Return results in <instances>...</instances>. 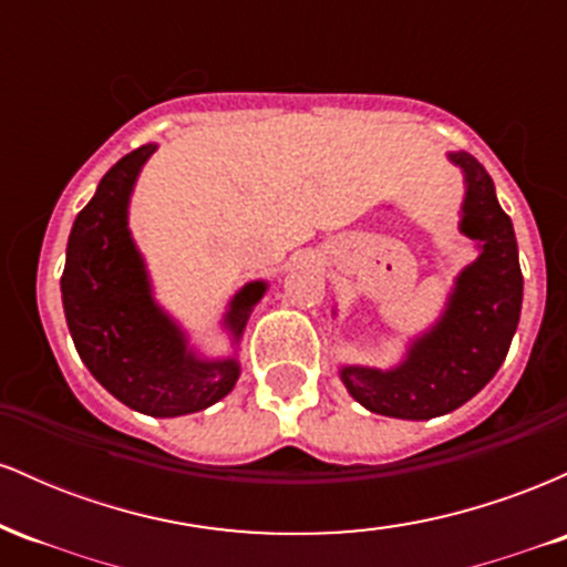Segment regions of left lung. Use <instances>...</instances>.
Wrapping results in <instances>:
<instances>
[{"label":"left lung","mask_w":567,"mask_h":567,"mask_svg":"<svg viewBox=\"0 0 567 567\" xmlns=\"http://www.w3.org/2000/svg\"><path fill=\"white\" fill-rule=\"evenodd\" d=\"M451 159L466 175L461 231L480 239L483 252L461 271L442 320L410 347L400 368H341L349 394L379 415L424 421L461 408L496 375L519 322L523 271L512 218L472 154Z\"/></svg>","instance_id":"left-lung-1"}]
</instances>
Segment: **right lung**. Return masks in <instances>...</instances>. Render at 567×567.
Masks as SVG:
<instances>
[{
    "instance_id": "obj_1",
    "label": "right lung",
    "mask_w": 567,
    "mask_h": 567,
    "mask_svg": "<svg viewBox=\"0 0 567 567\" xmlns=\"http://www.w3.org/2000/svg\"><path fill=\"white\" fill-rule=\"evenodd\" d=\"M157 146L130 152L101 178L69 234L61 277L63 311L82 362L127 408L159 419L205 410L234 389V360H197L186 338L152 301L146 271L127 231V199ZM266 285L237 292L226 324L243 336Z\"/></svg>"
}]
</instances>
